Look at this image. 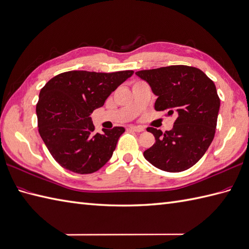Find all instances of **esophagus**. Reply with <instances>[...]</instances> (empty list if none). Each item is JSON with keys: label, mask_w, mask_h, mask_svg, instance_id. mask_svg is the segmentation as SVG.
Here are the masks:
<instances>
[{"label": "esophagus", "mask_w": 249, "mask_h": 249, "mask_svg": "<svg viewBox=\"0 0 249 249\" xmlns=\"http://www.w3.org/2000/svg\"><path fill=\"white\" fill-rule=\"evenodd\" d=\"M129 129L132 131H136V132H141L144 130V127L142 126H129Z\"/></svg>", "instance_id": "1"}]
</instances>
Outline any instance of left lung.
I'll list each match as a JSON object with an SVG mask.
<instances>
[{"label":"left lung","mask_w":249,"mask_h":249,"mask_svg":"<svg viewBox=\"0 0 249 249\" xmlns=\"http://www.w3.org/2000/svg\"><path fill=\"white\" fill-rule=\"evenodd\" d=\"M136 74L157 95L156 110L177 117L164 134L148 127L156 142L143 153L144 158L165 172L190 169L205 155L215 135L219 97L214 83L199 69L181 65Z\"/></svg>","instance_id":"1"}]
</instances>
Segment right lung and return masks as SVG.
I'll use <instances>...</instances> for the list:
<instances>
[{"mask_svg": "<svg viewBox=\"0 0 249 249\" xmlns=\"http://www.w3.org/2000/svg\"><path fill=\"white\" fill-rule=\"evenodd\" d=\"M134 71H69L50 79L36 106L39 134L53 158L66 170L91 174L107 163L124 127L94 134L91 113Z\"/></svg>", "mask_w": 249, "mask_h": 249, "instance_id": "obj_1", "label": "right lung"}]
</instances>
